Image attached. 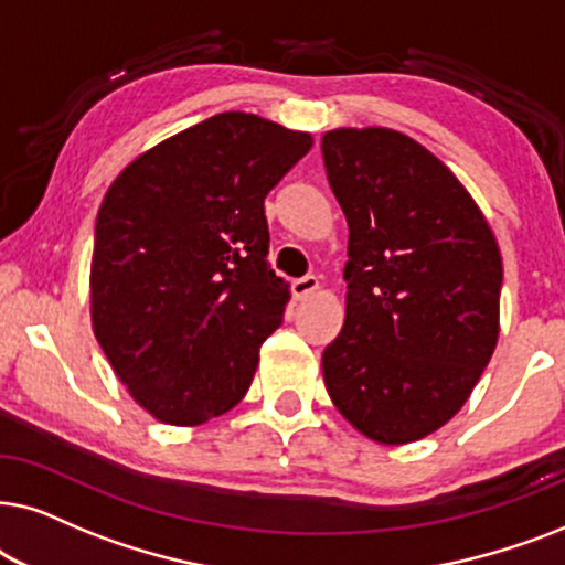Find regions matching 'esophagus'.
Here are the masks:
<instances>
[{"label": "esophagus", "mask_w": 565, "mask_h": 565, "mask_svg": "<svg viewBox=\"0 0 565 565\" xmlns=\"http://www.w3.org/2000/svg\"><path fill=\"white\" fill-rule=\"evenodd\" d=\"M318 287H320L318 276H312V274H307L302 278H295V281H291V291H295V297H299V299L312 295V291Z\"/></svg>", "instance_id": "esophagus-1"}]
</instances>
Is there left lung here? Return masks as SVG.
Segmentation results:
<instances>
[{
    "label": "left lung",
    "mask_w": 565,
    "mask_h": 565,
    "mask_svg": "<svg viewBox=\"0 0 565 565\" xmlns=\"http://www.w3.org/2000/svg\"><path fill=\"white\" fill-rule=\"evenodd\" d=\"M349 222L345 320L322 351L330 401L380 445H408L468 401L499 341L501 253L439 157L393 129L322 137Z\"/></svg>",
    "instance_id": "left-lung-1"
}]
</instances>
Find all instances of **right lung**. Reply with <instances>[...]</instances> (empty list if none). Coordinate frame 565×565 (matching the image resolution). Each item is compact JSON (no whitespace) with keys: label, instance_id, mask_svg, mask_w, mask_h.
Instances as JSON below:
<instances>
[{"label":"right lung","instance_id":"right-lung-1","mask_svg":"<svg viewBox=\"0 0 565 565\" xmlns=\"http://www.w3.org/2000/svg\"><path fill=\"white\" fill-rule=\"evenodd\" d=\"M310 147L305 131L220 113L137 157L105 193L93 330L134 401L162 424H206L250 387L289 302L266 260L263 201Z\"/></svg>","mask_w":565,"mask_h":565}]
</instances>
